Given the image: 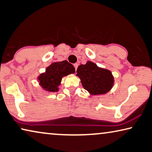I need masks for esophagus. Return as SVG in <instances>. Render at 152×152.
I'll use <instances>...</instances> for the list:
<instances>
[{
    "label": "esophagus",
    "mask_w": 152,
    "mask_h": 152,
    "mask_svg": "<svg viewBox=\"0 0 152 152\" xmlns=\"http://www.w3.org/2000/svg\"><path fill=\"white\" fill-rule=\"evenodd\" d=\"M74 67H75V70L76 71L77 67H78V64H74Z\"/></svg>",
    "instance_id": "1"
}]
</instances>
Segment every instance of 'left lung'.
<instances>
[{
    "mask_svg": "<svg viewBox=\"0 0 152 152\" xmlns=\"http://www.w3.org/2000/svg\"><path fill=\"white\" fill-rule=\"evenodd\" d=\"M76 72L83 88L92 95L106 94L114 86V77L112 72L97 66L93 61L80 65Z\"/></svg>",
    "mask_w": 152,
    "mask_h": 152,
    "instance_id": "obj_1",
    "label": "left lung"
}]
</instances>
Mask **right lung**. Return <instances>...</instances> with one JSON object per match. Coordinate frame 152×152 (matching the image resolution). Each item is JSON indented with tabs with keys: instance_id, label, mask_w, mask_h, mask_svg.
Listing matches in <instances>:
<instances>
[{
	"instance_id": "obj_1",
	"label": "right lung",
	"mask_w": 152,
	"mask_h": 152,
	"mask_svg": "<svg viewBox=\"0 0 152 152\" xmlns=\"http://www.w3.org/2000/svg\"><path fill=\"white\" fill-rule=\"evenodd\" d=\"M74 73H75V68L66 60L53 62L46 68L45 72L37 77V80L43 90L55 93L59 91L62 78Z\"/></svg>"
}]
</instances>
